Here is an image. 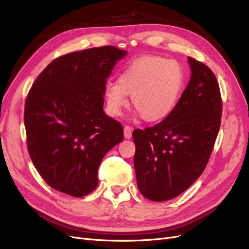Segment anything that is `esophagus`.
<instances>
[{"label": "esophagus", "mask_w": 249, "mask_h": 249, "mask_svg": "<svg viewBox=\"0 0 249 249\" xmlns=\"http://www.w3.org/2000/svg\"><path fill=\"white\" fill-rule=\"evenodd\" d=\"M134 130V127L131 126V125H127L125 124L124 127V137L126 139H130L132 137V132Z\"/></svg>", "instance_id": "obj_1"}]
</instances>
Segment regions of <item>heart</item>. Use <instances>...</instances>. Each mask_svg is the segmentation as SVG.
Masks as SVG:
<instances>
[{
	"label": "heart",
	"instance_id": "b5f03b06",
	"mask_svg": "<svg viewBox=\"0 0 249 249\" xmlns=\"http://www.w3.org/2000/svg\"><path fill=\"white\" fill-rule=\"evenodd\" d=\"M185 83L183 66L176 60L161 56H144L134 60L120 73L117 83L105 89L107 110L117 116L127 104L141 118L153 123L167 117L179 99Z\"/></svg>",
	"mask_w": 249,
	"mask_h": 249
}]
</instances>
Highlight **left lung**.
<instances>
[{"label": "left lung", "mask_w": 249, "mask_h": 249, "mask_svg": "<svg viewBox=\"0 0 249 249\" xmlns=\"http://www.w3.org/2000/svg\"><path fill=\"white\" fill-rule=\"evenodd\" d=\"M188 60L191 79L175 109L160 124L133 132L137 186L149 200L175 198L200 177L220 129L222 99L215 74L205 63Z\"/></svg>", "instance_id": "obj_1"}]
</instances>
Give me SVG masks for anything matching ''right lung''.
Here are the masks:
<instances>
[{"label": "right lung", "instance_id": "obj_1", "mask_svg": "<svg viewBox=\"0 0 249 249\" xmlns=\"http://www.w3.org/2000/svg\"><path fill=\"white\" fill-rule=\"evenodd\" d=\"M126 52L112 46L56 58L26 97L27 146L49 186L73 197L92 192L104 156L124 139L122 124L103 111L107 78Z\"/></svg>", "mask_w": 249, "mask_h": 249}]
</instances>
